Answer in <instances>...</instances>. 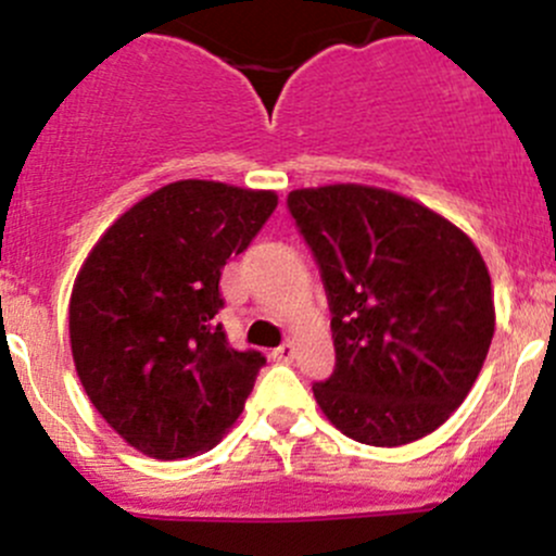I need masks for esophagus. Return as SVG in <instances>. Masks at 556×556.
<instances>
[{"instance_id": "1", "label": "esophagus", "mask_w": 556, "mask_h": 556, "mask_svg": "<svg viewBox=\"0 0 556 556\" xmlns=\"http://www.w3.org/2000/svg\"><path fill=\"white\" fill-rule=\"evenodd\" d=\"M293 356H295L293 343H282L279 349H274V359L277 362H293Z\"/></svg>"}]
</instances>
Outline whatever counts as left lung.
<instances>
[{
  "mask_svg": "<svg viewBox=\"0 0 556 556\" xmlns=\"http://www.w3.org/2000/svg\"><path fill=\"white\" fill-rule=\"evenodd\" d=\"M288 207L323 268L336 372L325 418L362 445L400 447L466 400L495 332L482 253L464 229L396 191L330 184Z\"/></svg>",
  "mask_w": 556,
  "mask_h": 556,
  "instance_id": "8db88e82",
  "label": "left lung"
}]
</instances>
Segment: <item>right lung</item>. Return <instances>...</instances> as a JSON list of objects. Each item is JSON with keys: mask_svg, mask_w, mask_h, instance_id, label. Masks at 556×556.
I'll use <instances>...</instances> for the list:
<instances>
[{"mask_svg": "<svg viewBox=\"0 0 556 556\" xmlns=\"http://www.w3.org/2000/svg\"><path fill=\"white\" fill-rule=\"evenodd\" d=\"M277 191L175 180L132 204L81 263L68 338L85 394L138 453L213 450L242 416L263 359L226 343L220 268L277 207Z\"/></svg>", "mask_w": 556, "mask_h": 556, "instance_id": "obj_1", "label": "right lung"}]
</instances>
